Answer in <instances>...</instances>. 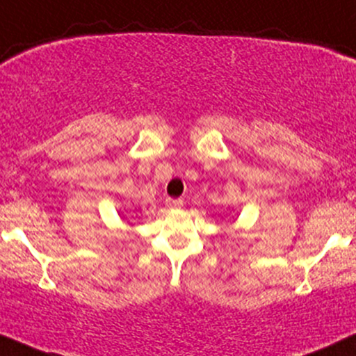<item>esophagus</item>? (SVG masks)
<instances>
[{"mask_svg":"<svg viewBox=\"0 0 356 356\" xmlns=\"http://www.w3.org/2000/svg\"><path fill=\"white\" fill-rule=\"evenodd\" d=\"M166 207H168V209H181V207H183V200L168 198L166 200Z\"/></svg>","mask_w":356,"mask_h":356,"instance_id":"obj_1","label":"esophagus"}]
</instances>
